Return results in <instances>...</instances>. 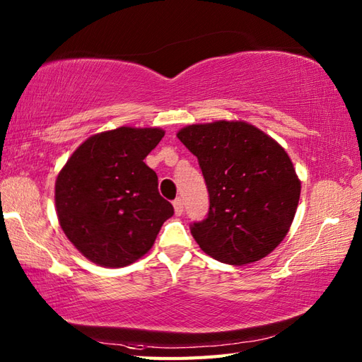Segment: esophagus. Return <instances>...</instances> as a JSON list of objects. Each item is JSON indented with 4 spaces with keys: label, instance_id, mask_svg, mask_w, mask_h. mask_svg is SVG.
Returning <instances> with one entry per match:
<instances>
[{
    "label": "esophagus",
    "instance_id": "obj_1",
    "mask_svg": "<svg viewBox=\"0 0 362 362\" xmlns=\"http://www.w3.org/2000/svg\"><path fill=\"white\" fill-rule=\"evenodd\" d=\"M173 205H174V211H175L177 216H180V214L183 213V201H182V199L177 197L175 201L173 202Z\"/></svg>",
    "mask_w": 362,
    "mask_h": 362
}]
</instances>
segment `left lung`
<instances>
[{
    "label": "left lung",
    "instance_id": "obj_1",
    "mask_svg": "<svg viewBox=\"0 0 362 362\" xmlns=\"http://www.w3.org/2000/svg\"><path fill=\"white\" fill-rule=\"evenodd\" d=\"M179 140L197 157L210 206L191 224L206 255L243 266L279 245L294 219L300 180L286 151L243 121L182 129Z\"/></svg>",
    "mask_w": 362,
    "mask_h": 362
}]
</instances>
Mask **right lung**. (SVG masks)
Masks as SVG:
<instances>
[{
  "label": "right lung",
  "instance_id": "add662e5",
  "mask_svg": "<svg viewBox=\"0 0 362 362\" xmlns=\"http://www.w3.org/2000/svg\"><path fill=\"white\" fill-rule=\"evenodd\" d=\"M165 132L118 127L90 136L56 180L60 227L83 257L122 267L148 252L174 206L144 163Z\"/></svg>",
  "mask_w": 362,
  "mask_h": 362
}]
</instances>
